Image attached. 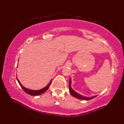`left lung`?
Returning <instances> with one entry per match:
<instances>
[{"instance_id": "obj_1", "label": "left lung", "mask_w": 124, "mask_h": 124, "mask_svg": "<svg viewBox=\"0 0 124 124\" xmlns=\"http://www.w3.org/2000/svg\"><path fill=\"white\" fill-rule=\"evenodd\" d=\"M69 90L70 92V93L71 94V95L72 96H73L74 97H75L76 98H77L78 99H81V100H84V101H88V100H90L93 99L94 98H95V97H97V95L95 96H93V97H85V96H83L82 95H80V94L77 93V92L72 89V88L71 87V83H72V81H71V78H70V82H69Z\"/></svg>"}]
</instances>
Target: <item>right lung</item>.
I'll use <instances>...</instances> for the list:
<instances>
[{"mask_svg":"<svg viewBox=\"0 0 124 124\" xmlns=\"http://www.w3.org/2000/svg\"><path fill=\"white\" fill-rule=\"evenodd\" d=\"M17 78V82H18L19 84H20V85L21 86V87L23 88V89L24 90L25 93H26L27 94H29V95H32V96H37V95H41V94H43L45 92H46L47 89H48L49 87H50L51 83V81H52V79L50 80V82H49V83L47 84V85H46V87H44V88H42V89H39V90H32V89H27V88H25L21 85V84L20 83V82L19 81V80L17 79V77H16Z\"/></svg>","mask_w":124,"mask_h":124,"instance_id":"1","label":"right lung"}]
</instances>
